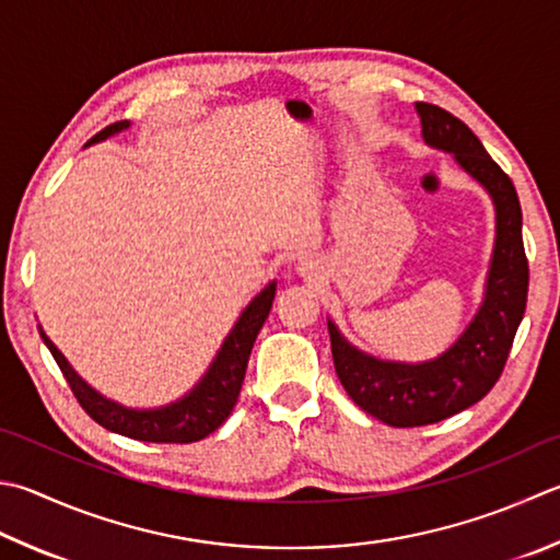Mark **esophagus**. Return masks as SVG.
Segmentation results:
<instances>
[{
    "label": "esophagus",
    "instance_id": "esophagus-1",
    "mask_svg": "<svg viewBox=\"0 0 560 560\" xmlns=\"http://www.w3.org/2000/svg\"><path fill=\"white\" fill-rule=\"evenodd\" d=\"M294 270H298L304 278H312V276H316V270H319V260H316L314 256H300Z\"/></svg>",
    "mask_w": 560,
    "mask_h": 560
}]
</instances>
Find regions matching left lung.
<instances>
[{
	"label": "left lung",
	"mask_w": 560,
	"mask_h": 560,
	"mask_svg": "<svg viewBox=\"0 0 560 560\" xmlns=\"http://www.w3.org/2000/svg\"><path fill=\"white\" fill-rule=\"evenodd\" d=\"M421 139L451 153L494 207V246L482 302L444 353L421 363L385 361L355 348L329 319L336 375L348 397L389 427H424L448 419L490 393L508 363L529 290V262L522 241V207L502 167L466 124L436 104L417 102Z\"/></svg>",
	"instance_id": "obj_1"
}]
</instances>
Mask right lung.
<instances>
[{"label": "right lung", "instance_id": "right-lung-1", "mask_svg": "<svg viewBox=\"0 0 560 560\" xmlns=\"http://www.w3.org/2000/svg\"><path fill=\"white\" fill-rule=\"evenodd\" d=\"M129 126L131 121H116L107 126V129H102L97 136H92L84 145L107 141L112 136L129 129ZM276 280L268 282L246 304V310L238 314V319L231 326L226 339L221 341L205 375L197 380L189 393L163 407L139 409L104 397L88 380H82L75 373V368L68 363V358L48 339L44 326H38V331L40 339L48 346V351L56 358L62 375H66L70 389L75 393L78 402L97 424L114 431V434L136 441H151V444H192V441L209 436L214 429L224 424L231 409H234L241 385H244L250 348L256 343V336L268 319L272 300H276Z\"/></svg>", "mask_w": 560, "mask_h": 560}]
</instances>
